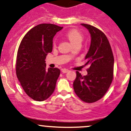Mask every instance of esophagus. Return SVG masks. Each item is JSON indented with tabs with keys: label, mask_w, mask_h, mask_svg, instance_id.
Here are the masks:
<instances>
[{
	"label": "esophagus",
	"mask_w": 131,
	"mask_h": 131,
	"mask_svg": "<svg viewBox=\"0 0 131 131\" xmlns=\"http://www.w3.org/2000/svg\"><path fill=\"white\" fill-rule=\"evenodd\" d=\"M69 71L70 70L68 69H62V72H63V73H66L69 72Z\"/></svg>",
	"instance_id": "34e87169"
}]
</instances>
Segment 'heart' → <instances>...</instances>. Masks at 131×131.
<instances>
[{
	"instance_id": "obj_1",
	"label": "heart",
	"mask_w": 131,
	"mask_h": 131,
	"mask_svg": "<svg viewBox=\"0 0 131 131\" xmlns=\"http://www.w3.org/2000/svg\"><path fill=\"white\" fill-rule=\"evenodd\" d=\"M66 36L74 45L77 43H81L83 39V34L77 29H71L68 31L66 34Z\"/></svg>"
}]
</instances>
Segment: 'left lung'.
<instances>
[{
    "label": "left lung",
    "instance_id": "1",
    "mask_svg": "<svg viewBox=\"0 0 131 131\" xmlns=\"http://www.w3.org/2000/svg\"><path fill=\"white\" fill-rule=\"evenodd\" d=\"M82 25L89 30L91 35L90 46L85 56V64L90 66L85 76L77 71L73 89L82 101L93 103L105 95L112 83L114 58L105 34L94 26L86 24Z\"/></svg>",
    "mask_w": 131,
    "mask_h": 131
}]
</instances>
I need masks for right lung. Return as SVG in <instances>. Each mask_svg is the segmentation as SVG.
Returning <instances> with one entry per match:
<instances>
[{
	"label": "right lung",
	"instance_id": "obj_1",
	"mask_svg": "<svg viewBox=\"0 0 131 131\" xmlns=\"http://www.w3.org/2000/svg\"><path fill=\"white\" fill-rule=\"evenodd\" d=\"M53 24H41L28 31L17 51L16 75L26 94L36 101H43L54 92L60 74L57 68H46L45 58L53 49V39L61 30Z\"/></svg>",
	"mask_w": 131,
	"mask_h": 131
}]
</instances>
